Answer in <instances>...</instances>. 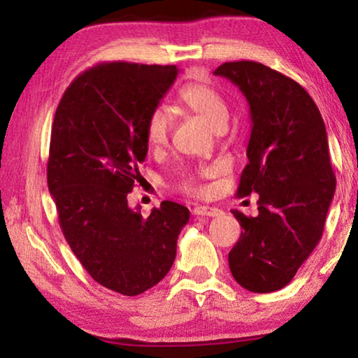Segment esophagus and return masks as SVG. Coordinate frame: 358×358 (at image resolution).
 <instances>
[{"mask_svg": "<svg viewBox=\"0 0 358 358\" xmlns=\"http://www.w3.org/2000/svg\"><path fill=\"white\" fill-rule=\"evenodd\" d=\"M192 213L197 217H213L220 215L221 210H217L215 207H205V205H197V207H194Z\"/></svg>", "mask_w": 358, "mask_h": 358, "instance_id": "obj_1", "label": "esophagus"}]
</instances>
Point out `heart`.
<instances>
[{"label":"heart","instance_id":"obj_1","mask_svg":"<svg viewBox=\"0 0 358 358\" xmlns=\"http://www.w3.org/2000/svg\"><path fill=\"white\" fill-rule=\"evenodd\" d=\"M178 99L187 110L202 118L210 128L215 131L224 129L229 120V106L220 90L213 85L203 82H191L180 88ZM171 131V120L162 107H156L148 115L147 123H145V137L150 147L159 148L166 145ZM181 191L197 194L201 192L197 180L192 175H183L178 183Z\"/></svg>","mask_w":358,"mask_h":358}]
</instances>
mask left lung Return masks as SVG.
<instances>
[{
  "label": "left lung",
  "mask_w": 358,
  "mask_h": 358,
  "mask_svg": "<svg viewBox=\"0 0 358 358\" xmlns=\"http://www.w3.org/2000/svg\"><path fill=\"white\" fill-rule=\"evenodd\" d=\"M215 76L237 85L250 104L248 164L237 196L259 194V215L232 210L240 238L229 266L241 287L266 294L292 281L324 232L336 177L320 112L306 90L256 62L224 63Z\"/></svg>",
  "instance_id": "1"
}]
</instances>
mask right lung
Instances as JSON below:
<instances>
[{"label": "right lung", "mask_w": 358, "mask_h": 358, "mask_svg": "<svg viewBox=\"0 0 358 358\" xmlns=\"http://www.w3.org/2000/svg\"><path fill=\"white\" fill-rule=\"evenodd\" d=\"M177 76V66L101 63L74 78L53 118L47 183L59 227L90 276L128 296L169 273L189 221L171 201L148 217L128 207L148 151L145 123Z\"/></svg>", "instance_id": "1"}]
</instances>
